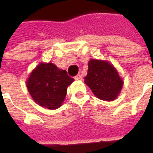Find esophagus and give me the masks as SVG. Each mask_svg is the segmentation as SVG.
I'll use <instances>...</instances> for the list:
<instances>
[{
  "instance_id": "1",
  "label": "esophagus",
  "mask_w": 153,
  "mask_h": 153,
  "mask_svg": "<svg viewBox=\"0 0 153 153\" xmlns=\"http://www.w3.org/2000/svg\"><path fill=\"white\" fill-rule=\"evenodd\" d=\"M74 79L75 80H81L82 79V76L80 74H77L76 76L74 77Z\"/></svg>"
}]
</instances>
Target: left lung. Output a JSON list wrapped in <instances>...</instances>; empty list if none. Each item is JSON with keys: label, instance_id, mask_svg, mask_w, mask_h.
<instances>
[{"label": "left lung", "instance_id": "1", "mask_svg": "<svg viewBox=\"0 0 153 153\" xmlns=\"http://www.w3.org/2000/svg\"><path fill=\"white\" fill-rule=\"evenodd\" d=\"M84 83L97 98L108 102L116 99L124 84L112 64L106 60L93 59L88 61Z\"/></svg>", "mask_w": 153, "mask_h": 153}]
</instances>
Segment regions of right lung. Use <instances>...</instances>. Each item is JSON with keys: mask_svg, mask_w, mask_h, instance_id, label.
Returning a JSON list of instances; mask_svg holds the SVG:
<instances>
[{"mask_svg": "<svg viewBox=\"0 0 153 153\" xmlns=\"http://www.w3.org/2000/svg\"><path fill=\"white\" fill-rule=\"evenodd\" d=\"M74 79L53 63L41 62L33 70L26 81L28 93L36 103L45 108H59L67 93V88Z\"/></svg>", "mask_w": 153, "mask_h": 153, "instance_id": "obj_1", "label": "right lung"}]
</instances>
